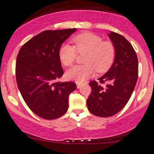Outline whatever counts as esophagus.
<instances>
[{
  "instance_id": "esophagus-1",
  "label": "esophagus",
  "mask_w": 154,
  "mask_h": 154,
  "mask_svg": "<svg viewBox=\"0 0 154 154\" xmlns=\"http://www.w3.org/2000/svg\"><path fill=\"white\" fill-rule=\"evenodd\" d=\"M76 86H77V88H80L82 87V84H79H79L76 85Z\"/></svg>"
}]
</instances>
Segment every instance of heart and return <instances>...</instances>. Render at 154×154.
Here are the masks:
<instances>
[{
    "label": "heart",
    "mask_w": 154,
    "mask_h": 154,
    "mask_svg": "<svg viewBox=\"0 0 154 154\" xmlns=\"http://www.w3.org/2000/svg\"><path fill=\"white\" fill-rule=\"evenodd\" d=\"M75 48L68 43L60 47L59 58L65 66L73 63L79 53H86L84 65L72 67L66 72V77L78 83H82L93 75L95 70L100 72H106L110 68L115 60L116 50L113 45L109 42H103L97 35L86 32L72 38ZM77 51H76V50Z\"/></svg>",
    "instance_id": "obj_1"
}]
</instances>
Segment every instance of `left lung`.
<instances>
[{"label":"left lung","instance_id":"left-lung-1","mask_svg":"<svg viewBox=\"0 0 154 154\" xmlns=\"http://www.w3.org/2000/svg\"><path fill=\"white\" fill-rule=\"evenodd\" d=\"M116 50V57L109 69L100 83L90 82L91 93L87 100L88 109L94 115L109 117L124 108L131 97L138 75V62L134 48L125 37L116 32L108 34Z\"/></svg>","mask_w":154,"mask_h":154}]
</instances>
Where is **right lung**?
<instances>
[{
	"instance_id": "1",
	"label": "right lung",
	"mask_w": 154,
	"mask_h": 154,
	"mask_svg": "<svg viewBox=\"0 0 154 154\" xmlns=\"http://www.w3.org/2000/svg\"><path fill=\"white\" fill-rule=\"evenodd\" d=\"M76 29L47 30L28 41L20 50L16 78L23 100L32 112L45 119L66 112L69 96L76 89L71 82H57L63 75L59 51Z\"/></svg>"
}]
</instances>
